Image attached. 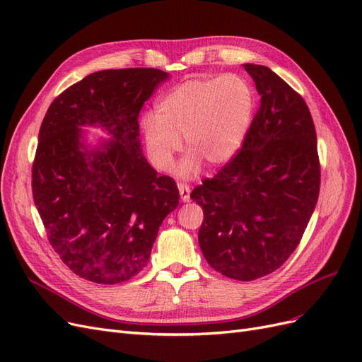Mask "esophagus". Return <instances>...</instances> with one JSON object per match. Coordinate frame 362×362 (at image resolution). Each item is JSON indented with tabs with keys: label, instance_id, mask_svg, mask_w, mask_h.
<instances>
[{
	"label": "esophagus",
	"instance_id": "esophagus-1",
	"mask_svg": "<svg viewBox=\"0 0 362 362\" xmlns=\"http://www.w3.org/2000/svg\"><path fill=\"white\" fill-rule=\"evenodd\" d=\"M178 190L181 194V201L182 202H189L190 201V187L187 184H178Z\"/></svg>",
	"mask_w": 362,
	"mask_h": 362
}]
</instances>
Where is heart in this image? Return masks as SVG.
<instances>
[{
  "label": "heart",
  "instance_id": "obj_1",
  "mask_svg": "<svg viewBox=\"0 0 362 362\" xmlns=\"http://www.w3.org/2000/svg\"><path fill=\"white\" fill-rule=\"evenodd\" d=\"M255 112V92L245 76L222 74L189 80L161 96L144 124L151 163L168 172L181 149L178 175H198L202 161L222 166L242 148Z\"/></svg>",
  "mask_w": 362,
  "mask_h": 362
}]
</instances>
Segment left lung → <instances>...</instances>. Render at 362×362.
<instances>
[{
	"label": "left lung",
	"instance_id": "8db88e82",
	"mask_svg": "<svg viewBox=\"0 0 362 362\" xmlns=\"http://www.w3.org/2000/svg\"><path fill=\"white\" fill-rule=\"evenodd\" d=\"M261 96L238 154L190 198L202 206V254L237 281L270 275L298 247L320 190L313 117L303 98L267 66L246 63Z\"/></svg>",
	"mask_w": 362,
	"mask_h": 362
}]
</instances>
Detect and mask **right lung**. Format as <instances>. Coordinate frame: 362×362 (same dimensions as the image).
<instances>
[{
    "label": "right lung",
    "instance_id": "add662e5",
    "mask_svg": "<svg viewBox=\"0 0 362 362\" xmlns=\"http://www.w3.org/2000/svg\"><path fill=\"white\" fill-rule=\"evenodd\" d=\"M168 72L108 69L87 75L49 105L33 163V199L48 240L75 275L119 284L146 266L164 218L178 206L170 177L144 156L139 113ZM83 126L111 136L96 146Z\"/></svg>",
    "mask_w": 362,
    "mask_h": 362
}]
</instances>
